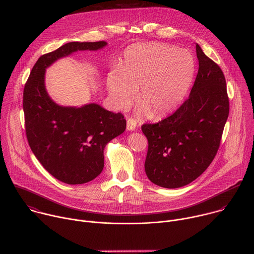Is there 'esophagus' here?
<instances>
[{"label":"esophagus","instance_id":"34e87169","mask_svg":"<svg viewBox=\"0 0 254 254\" xmlns=\"http://www.w3.org/2000/svg\"><path fill=\"white\" fill-rule=\"evenodd\" d=\"M127 128L128 130H134L136 128V122H135V120H133L131 118L127 119Z\"/></svg>","mask_w":254,"mask_h":254}]
</instances>
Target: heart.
I'll return each instance as SVG.
<instances>
[{"label":"heart","instance_id":"b5f03b06","mask_svg":"<svg viewBox=\"0 0 254 254\" xmlns=\"http://www.w3.org/2000/svg\"><path fill=\"white\" fill-rule=\"evenodd\" d=\"M194 71V58L186 49L159 43L134 44L126 50L120 70L107 75L106 88L121 111L133 103L138 90L141 104L137 116L159 120L183 101Z\"/></svg>","mask_w":254,"mask_h":254}]
</instances>
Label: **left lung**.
Wrapping results in <instances>:
<instances>
[{
  "label": "left lung",
  "instance_id": "obj_1",
  "mask_svg": "<svg viewBox=\"0 0 254 254\" xmlns=\"http://www.w3.org/2000/svg\"><path fill=\"white\" fill-rule=\"evenodd\" d=\"M198 73L187 100L170 117L144 124L149 148L144 171L154 184L174 189L190 184L210 166L229 115L221 68L196 45Z\"/></svg>",
  "mask_w": 254,
  "mask_h": 254
}]
</instances>
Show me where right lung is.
<instances>
[{"mask_svg": "<svg viewBox=\"0 0 254 254\" xmlns=\"http://www.w3.org/2000/svg\"><path fill=\"white\" fill-rule=\"evenodd\" d=\"M107 43L69 42L40 56L25 84L23 110L29 146L41 165L63 183L84 184L95 179L104 166L107 142L123 133V114L96 103L81 107L60 106L45 88V69L59 58L82 50H98Z\"/></svg>", "mask_w": 254, "mask_h": 254, "instance_id": "right-lung-1", "label": "right lung"}]
</instances>
